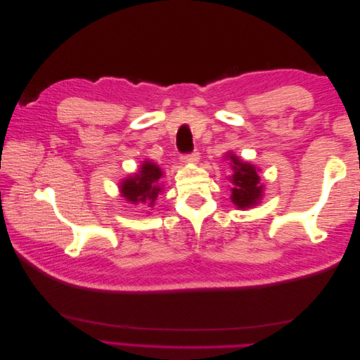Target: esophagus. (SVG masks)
Wrapping results in <instances>:
<instances>
[{"label":"esophagus","mask_w":360,"mask_h":360,"mask_svg":"<svg viewBox=\"0 0 360 360\" xmlns=\"http://www.w3.org/2000/svg\"><path fill=\"white\" fill-rule=\"evenodd\" d=\"M200 160V153L198 151H192L189 155L181 156V162L183 163H197Z\"/></svg>","instance_id":"1"}]
</instances>
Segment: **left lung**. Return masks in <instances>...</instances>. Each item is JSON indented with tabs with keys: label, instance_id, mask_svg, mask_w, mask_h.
I'll list each match as a JSON object with an SVG mask.
<instances>
[{
	"label": "left lung",
	"instance_id": "obj_1",
	"mask_svg": "<svg viewBox=\"0 0 360 360\" xmlns=\"http://www.w3.org/2000/svg\"><path fill=\"white\" fill-rule=\"evenodd\" d=\"M228 159L231 160V201L237 209H250L258 204L263 197L264 184H261L258 169L250 163L237 158L236 155L228 153Z\"/></svg>",
	"mask_w": 360,
	"mask_h": 360
}]
</instances>
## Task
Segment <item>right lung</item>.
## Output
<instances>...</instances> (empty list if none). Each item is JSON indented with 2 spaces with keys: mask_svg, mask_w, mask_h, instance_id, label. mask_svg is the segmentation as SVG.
I'll return each mask as SVG.
<instances>
[{
  "mask_svg": "<svg viewBox=\"0 0 360 360\" xmlns=\"http://www.w3.org/2000/svg\"><path fill=\"white\" fill-rule=\"evenodd\" d=\"M160 177L162 171L156 163L146 160L135 176L123 180L120 184V191L129 202L153 207L159 192H162Z\"/></svg>",
  "mask_w": 360,
  "mask_h": 360,
  "instance_id": "add662e5",
  "label": "right lung"
}]
</instances>
